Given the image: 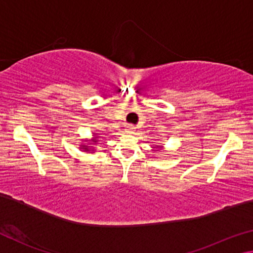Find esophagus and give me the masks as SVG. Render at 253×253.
I'll use <instances>...</instances> for the list:
<instances>
[{
	"mask_svg": "<svg viewBox=\"0 0 253 253\" xmlns=\"http://www.w3.org/2000/svg\"><path fill=\"white\" fill-rule=\"evenodd\" d=\"M135 129H136V127L131 126V125L126 127V131L128 132V134H134V132H135Z\"/></svg>",
	"mask_w": 253,
	"mask_h": 253,
	"instance_id": "obj_1",
	"label": "esophagus"
}]
</instances>
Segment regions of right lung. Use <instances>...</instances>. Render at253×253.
<instances>
[{"label": "right lung", "mask_w": 253, "mask_h": 253, "mask_svg": "<svg viewBox=\"0 0 253 253\" xmlns=\"http://www.w3.org/2000/svg\"><path fill=\"white\" fill-rule=\"evenodd\" d=\"M84 142H87V143H81L79 147L80 149H83L84 152H91V153L96 151L95 146H93V145H97L98 143V138L96 137V134H92L91 139H84Z\"/></svg>", "instance_id": "1"}]
</instances>
